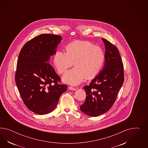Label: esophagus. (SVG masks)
<instances>
[{
	"label": "esophagus",
	"instance_id": "esophagus-1",
	"mask_svg": "<svg viewBox=\"0 0 148 148\" xmlns=\"http://www.w3.org/2000/svg\"><path fill=\"white\" fill-rule=\"evenodd\" d=\"M69 90H76L75 88H74V87H72V86H69Z\"/></svg>",
	"mask_w": 148,
	"mask_h": 148
}]
</instances>
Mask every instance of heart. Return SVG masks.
<instances>
[{
  "instance_id": "heart-1",
  "label": "heart",
  "mask_w": 148,
  "mask_h": 148,
  "mask_svg": "<svg viewBox=\"0 0 148 148\" xmlns=\"http://www.w3.org/2000/svg\"><path fill=\"white\" fill-rule=\"evenodd\" d=\"M105 54L100 47L87 41H75L69 44L66 52L58 50L54 62L58 73L62 74L75 62V67L68 71L62 77L64 82L76 85L87 78L98 75L103 66Z\"/></svg>"
}]
</instances>
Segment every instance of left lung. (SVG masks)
Masks as SVG:
<instances>
[{"label":"left lung","mask_w":148,"mask_h":148,"mask_svg":"<svg viewBox=\"0 0 148 148\" xmlns=\"http://www.w3.org/2000/svg\"><path fill=\"white\" fill-rule=\"evenodd\" d=\"M103 40L106 49L104 68L83 88L86 98L81 110L91 116H98L112 108L124 81V66L117 47L105 38Z\"/></svg>","instance_id":"obj_1"}]
</instances>
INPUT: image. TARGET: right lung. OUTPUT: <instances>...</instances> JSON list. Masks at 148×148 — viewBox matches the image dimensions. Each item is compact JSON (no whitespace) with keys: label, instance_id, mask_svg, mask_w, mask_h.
Listing matches in <instances>:
<instances>
[{"label":"right lung","instance_id":"add662e5","mask_svg":"<svg viewBox=\"0 0 148 148\" xmlns=\"http://www.w3.org/2000/svg\"><path fill=\"white\" fill-rule=\"evenodd\" d=\"M62 40L60 35L40 34L27 42L19 54L15 82L27 108L38 114L53 111L67 88L48 63Z\"/></svg>","mask_w":148,"mask_h":148}]
</instances>
